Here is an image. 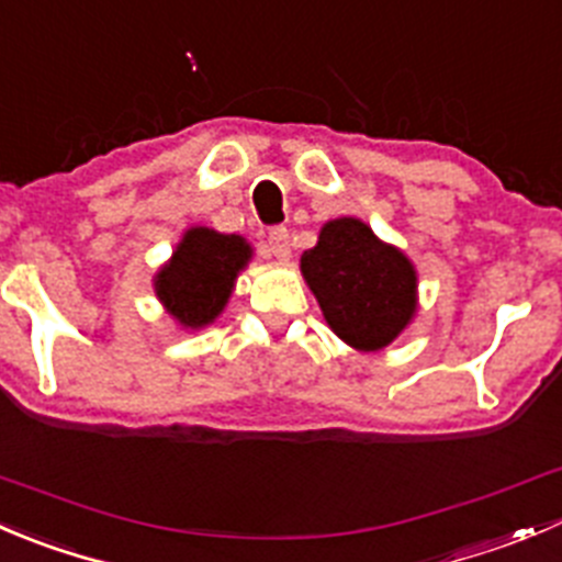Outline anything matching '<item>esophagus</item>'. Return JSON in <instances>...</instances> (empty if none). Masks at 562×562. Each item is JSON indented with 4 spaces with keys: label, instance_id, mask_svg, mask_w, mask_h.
Wrapping results in <instances>:
<instances>
[{
    "label": "esophagus",
    "instance_id": "1",
    "mask_svg": "<svg viewBox=\"0 0 562 562\" xmlns=\"http://www.w3.org/2000/svg\"><path fill=\"white\" fill-rule=\"evenodd\" d=\"M269 252L277 260H291V236H288L285 227H274L269 233Z\"/></svg>",
    "mask_w": 562,
    "mask_h": 562
}]
</instances>
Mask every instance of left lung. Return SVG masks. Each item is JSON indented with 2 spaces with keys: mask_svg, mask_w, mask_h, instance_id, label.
<instances>
[{
  "mask_svg": "<svg viewBox=\"0 0 562 562\" xmlns=\"http://www.w3.org/2000/svg\"><path fill=\"white\" fill-rule=\"evenodd\" d=\"M299 269L329 329L357 351L386 348L419 310L412 260L357 216L326 222Z\"/></svg>",
  "mask_w": 562,
  "mask_h": 562,
  "instance_id": "8db88e82",
  "label": "left lung"
}]
</instances>
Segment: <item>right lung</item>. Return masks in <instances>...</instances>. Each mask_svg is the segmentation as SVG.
I'll use <instances>...</instances> for the list:
<instances>
[{
	"label": "right lung",
	"instance_id": "add662e5",
	"mask_svg": "<svg viewBox=\"0 0 562 562\" xmlns=\"http://www.w3.org/2000/svg\"><path fill=\"white\" fill-rule=\"evenodd\" d=\"M252 260V244L236 233L194 225L154 274L165 313L187 331L205 329L225 313L236 280Z\"/></svg>",
	"mask_w": 562,
	"mask_h": 562
}]
</instances>
